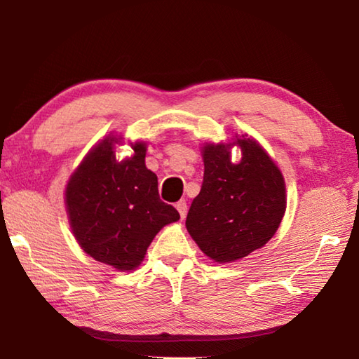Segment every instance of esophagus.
Wrapping results in <instances>:
<instances>
[{"label":"esophagus","instance_id":"34e87169","mask_svg":"<svg viewBox=\"0 0 359 359\" xmlns=\"http://www.w3.org/2000/svg\"><path fill=\"white\" fill-rule=\"evenodd\" d=\"M175 208H177V210H179V214H180V217H182V218H185V215H187V210H188V208H187V203L184 201V199H182V201H179L177 204H175Z\"/></svg>","mask_w":359,"mask_h":359}]
</instances>
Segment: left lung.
Returning a JSON list of instances; mask_svg holds the SVG:
<instances>
[{"label":"left lung","mask_w":359,"mask_h":359,"mask_svg":"<svg viewBox=\"0 0 359 359\" xmlns=\"http://www.w3.org/2000/svg\"><path fill=\"white\" fill-rule=\"evenodd\" d=\"M239 144L243 158L230 161L229 147ZM201 191L187 215V229L199 248L217 263H231L263 247L285 214L282 172L250 137L203 149Z\"/></svg>","instance_id":"left-lung-1"}]
</instances>
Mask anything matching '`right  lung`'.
I'll return each mask as SVG.
<instances>
[{
	"instance_id": "add662e5",
	"label": "right lung",
	"mask_w": 359,
	"mask_h": 359,
	"mask_svg": "<svg viewBox=\"0 0 359 359\" xmlns=\"http://www.w3.org/2000/svg\"><path fill=\"white\" fill-rule=\"evenodd\" d=\"M107 136L90 151L66 187V209L79 245L100 263L118 271L141 264L165 224L180 215L158 194L156 175L145 168V145H133L123 161Z\"/></svg>"
}]
</instances>
